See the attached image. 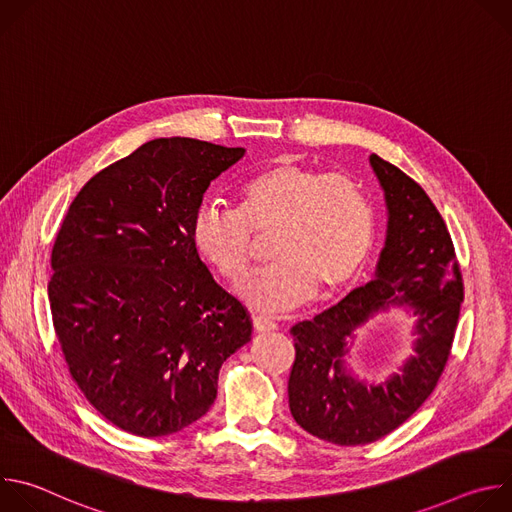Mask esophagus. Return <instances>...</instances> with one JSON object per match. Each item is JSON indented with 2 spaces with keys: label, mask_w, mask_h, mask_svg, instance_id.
Listing matches in <instances>:
<instances>
[{
  "label": "esophagus",
  "mask_w": 512,
  "mask_h": 512,
  "mask_svg": "<svg viewBox=\"0 0 512 512\" xmlns=\"http://www.w3.org/2000/svg\"><path fill=\"white\" fill-rule=\"evenodd\" d=\"M253 328L257 334H265V332L277 330V324L267 316H253Z\"/></svg>",
  "instance_id": "obj_1"
}]
</instances>
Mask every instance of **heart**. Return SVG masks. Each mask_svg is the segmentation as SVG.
I'll return each instance as SVG.
<instances>
[{
    "label": "heart",
    "instance_id": "heart-1",
    "mask_svg": "<svg viewBox=\"0 0 512 512\" xmlns=\"http://www.w3.org/2000/svg\"><path fill=\"white\" fill-rule=\"evenodd\" d=\"M241 206L204 202L192 218V245L231 281L253 259L251 227L275 229V261L239 287L243 302L265 314L300 308L318 291L350 285L367 267L377 216L369 194L344 174L279 162L253 176L241 190Z\"/></svg>",
    "mask_w": 512,
    "mask_h": 512
}]
</instances>
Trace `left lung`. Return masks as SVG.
I'll use <instances>...</instances> for the list:
<instances>
[{"label":"left lung","instance_id":"8db88e82","mask_svg":"<svg viewBox=\"0 0 512 512\" xmlns=\"http://www.w3.org/2000/svg\"><path fill=\"white\" fill-rule=\"evenodd\" d=\"M371 168L385 192L387 235L375 277L291 328L296 360L287 395L300 427L336 446L373 444L405 423L431 395L448 362L460 304L462 273L442 214L425 190L377 154ZM391 307L414 316V354L400 371L371 384L347 358L355 332Z\"/></svg>","mask_w":512,"mask_h":512}]
</instances>
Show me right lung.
<instances>
[{
    "mask_svg": "<svg viewBox=\"0 0 512 512\" xmlns=\"http://www.w3.org/2000/svg\"><path fill=\"white\" fill-rule=\"evenodd\" d=\"M243 156L152 139L95 174L64 216L48 283L54 330L87 401L123 431L162 437L200 419L223 362L251 340L247 310L190 235L210 182Z\"/></svg>",
    "mask_w": 512,
    "mask_h": 512,
    "instance_id": "1",
    "label": "right lung"
}]
</instances>
